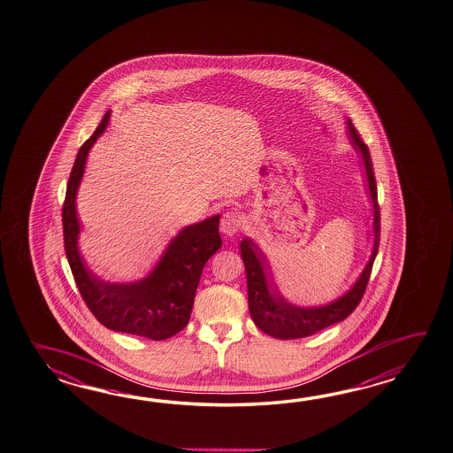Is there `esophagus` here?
Instances as JSON below:
<instances>
[{
  "instance_id": "obj_1",
  "label": "esophagus",
  "mask_w": 453,
  "mask_h": 453,
  "mask_svg": "<svg viewBox=\"0 0 453 453\" xmlns=\"http://www.w3.org/2000/svg\"><path fill=\"white\" fill-rule=\"evenodd\" d=\"M242 216L239 212H226L221 219V231L227 237H234L242 229Z\"/></svg>"
}]
</instances>
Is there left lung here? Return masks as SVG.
<instances>
[{
  "label": "left lung",
  "mask_w": 453,
  "mask_h": 453,
  "mask_svg": "<svg viewBox=\"0 0 453 453\" xmlns=\"http://www.w3.org/2000/svg\"><path fill=\"white\" fill-rule=\"evenodd\" d=\"M349 138L356 151L361 152L369 183V191L373 204V250L371 260L364 268L361 278L356 281L349 292H346L338 301L332 302L323 307L313 309H302L296 307L288 301L282 299L281 294L276 289V286L268 284L266 270H270L266 258L260 249L250 241L243 239L241 242L242 260L247 272V289H249V309H250L251 320L262 330L273 338L280 340H296L305 338L313 333L320 332L326 326H332L334 323L342 322L348 319L354 309L359 305L362 296L367 288V282L371 280L373 260L379 251L380 242V208L377 202V183L373 175L372 159L367 144L362 141L361 134L354 128L351 120H348Z\"/></svg>",
  "instance_id": "1"
}]
</instances>
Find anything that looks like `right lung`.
Here are the masks:
<instances>
[{
    "instance_id": "1",
    "label": "right lung",
    "mask_w": 453,
    "mask_h": 453,
    "mask_svg": "<svg viewBox=\"0 0 453 453\" xmlns=\"http://www.w3.org/2000/svg\"><path fill=\"white\" fill-rule=\"evenodd\" d=\"M109 117L111 111L104 115L91 138L81 146L71 169L61 212L65 251L81 297L104 326L161 342L183 330L190 320L203 266L222 245L219 214L185 227L171 242L154 272L141 281L111 284L94 276L78 251L80 222L74 202L86 157L107 128Z\"/></svg>"
}]
</instances>
